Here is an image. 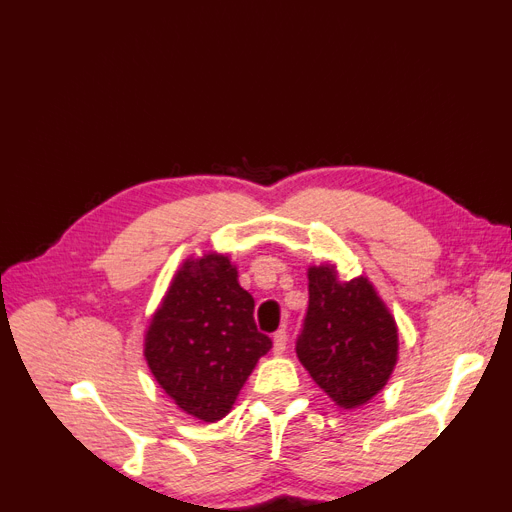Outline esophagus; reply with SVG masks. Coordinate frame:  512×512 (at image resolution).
Segmentation results:
<instances>
[{
    "instance_id": "1",
    "label": "esophagus",
    "mask_w": 512,
    "mask_h": 512,
    "mask_svg": "<svg viewBox=\"0 0 512 512\" xmlns=\"http://www.w3.org/2000/svg\"><path fill=\"white\" fill-rule=\"evenodd\" d=\"M286 344H288L286 330H277V333L273 335V353L275 355H282L284 350H286Z\"/></svg>"
}]
</instances>
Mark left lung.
<instances>
[{
  "label": "left lung",
  "mask_w": 512,
  "mask_h": 512,
  "mask_svg": "<svg viewBox=\"0 0 512 512\" xmlns=\"http://www.w3.org/2000/svg\"><path fill=\"white\" fill-rule=\"evenodd\" d=\"M397 324L366 277L339 282L335 266L308 268L299 362L342 408L373 399L397 364Z\"/></svg>",
  "instance_id": "left-lung-1"
}]
</instances>
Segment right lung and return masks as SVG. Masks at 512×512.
I'll return each instance as SVG.
<instances>
[{"label":"right lung","instance_id":"obj_1","mask_svg":"<svg viewBox=\"0 0 512 512\" xmlns=\"http://www.w3.org/2000/svg\"><path fill=\"white\" fill-rule=\"evenodd\" d=\"M255 299L226 255L186 259L146 330L144 357L166 395L202 422L230 413L273 342L255 326Z\"/></svg>","mask_w":512,"mask_h":512}]
</instances>
